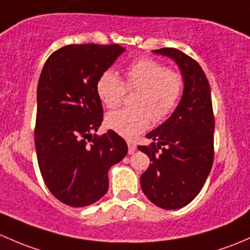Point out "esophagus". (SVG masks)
<instances>
[{"instance_id": "obj_1", "label": "esophagus", "mask_w": 250, "mask_h": 250, "mask_svg": "<svg viewBox=\"0 0 250 250\" xmlns=\"http://www.w3.org/2000/svg\"><path fill=\"white\" fill-rule=\"evenodd\" d=\"M127 144H128V153L133 154L136 149V145L134 143H132V141H128Z\"/></svg>"}]
</instances>
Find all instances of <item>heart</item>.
I'll list each match as a JSON object with an SVG mask.
<instances>
[{"instance_id": "heart-1", "label": "heart", "mask_w": 250, "mask_h": 250, "mask_svg": "<svg viewBox=\"0 0 250 250\" xmlns=\"http://www.w3.org/2000/svg\"><path fill=\"white\" fill-rule=\"evenodd\" d=\"M127 90L140 92L135 101L139 109L109 112L105 125L118 135L133 139L149 127L152 117L159 122L172 114L182 97L183 79L154 60L140 59L125 70V85L110 69L102 73L97 81V93L109 109L121 104Z\"/></svg>"}]
</instances>
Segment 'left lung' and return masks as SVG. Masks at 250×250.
Segmentation results:
<instances>
[{
    "label": "left lung",
    "mask_w": 250,
    "mask_h": 250,
    "mask_svg": "<svg viewBox=\"0 0 250 250\" xmlns=\"http://www.w3.org/2000/svg\"><path fill=\"white\" fill-rule=\"evenodd\" d=\"M153 52L177 63L185 87L171 116L146 135L153 143L138 146L151 160L140 183L149 201L160 208L177 209L200 193L213 164L211 90L200 64L185 52L173 48Z\"/></svg>",
    "instance_id": "8db88e82"
}]
</instances>
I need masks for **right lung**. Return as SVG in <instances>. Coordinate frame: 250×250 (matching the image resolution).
<instances>
[{
	"instance_id": "1",
	"label": "right lung",
	"mask_w": 250,
	"mask_h": 250,
	"mask_svg": "<svg viewBox=\"0 0 250 250\" xmlns=\"http://www.w3.org/2000/svg\"><path fill=\"white\" fill-rule=\"evenodd\" d=\"M125 50L118 44L65 45L52 52L42 69L37 159L46 187L68 206H88L104 196L109 169L128 152L125 141L114 130L92 135L103 121L97 81Z\"/></svg>"
}]
</instances>
